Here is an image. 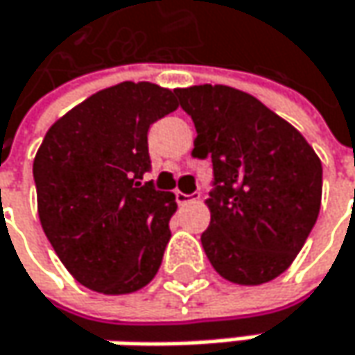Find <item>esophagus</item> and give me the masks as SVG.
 I'll use <instances>...</instances> for the list:
<instances>
[{
  "label": "esophagus",
  "mask_w": 355,
  "mask_h": 355,
  "mask_svg": "<svg viewBox=\"0 0 355 355\" xmlns=\"http://www.w3.org/2000/svg\"><path fill=\"white\" fill-rule=\"evenodd\" d=\"M200 198V192H194V194H184V192H175V200H178V204H190V202H194V200Z\"/></svg>",
  "instance_id": "obj_1"
}]
</instances>
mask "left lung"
Listing matches in <instances>:
<instances>
[{
    "label": "left lung",
    "mask_w": 355,
    "mask_h": 355,
    "mask_svg": "<svg viewBox=\"0 0 355 355\" xmlns=\"http://www.w3.org/2000/svg\"><path fill=\"white\" fill-rule=\"evenodd\" d=\"M196 126L192 155L212 159L202 247L229 282L255 286L288 270L317 223L323 167L304 137L229 85L175 89Z\"/></svg>",
    "instance_id": "obj_1"
}]
</instances>
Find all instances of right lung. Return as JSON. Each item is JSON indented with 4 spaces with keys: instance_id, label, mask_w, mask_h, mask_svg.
<instances>
[{
    "instance_id": "right-lung-1",
    "label": "right lung",
    "mask_w": 355,
    "mask_h": 355,
    "mask_svg": "<svg viewBox=\"0 0 355 355\" xmlns=\"http://www.w3.org/2000/svg\"><path fill=\"white\" fill-rule=\"evenodd\" d=\"M173 110L175 92L124 81L49 128L32 167L38 216L79 284L128 294L155 278L178 204L141 180L151 171L149 126Z\"/></svg>"
}]
</instances>
